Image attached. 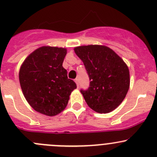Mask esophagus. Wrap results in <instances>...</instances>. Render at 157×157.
<instances>
[{"label":"esophagus","mask_w":157,"mask_h":157,"mask_svg":"<svg viewBox=\"0 0 157 157\" xmlns=\"http://www.w3.org/2000/svg\"><path fill=\"white\" fill-rule=\"evenodd\" d=\"M74 81H75V83H77V87H79V80L78 79H75V80H74Z\"/></svg>","instance_id":"1"}]
</instances>
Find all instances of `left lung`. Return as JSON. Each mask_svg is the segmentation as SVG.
<instances>
[{
	"instance_id": "obj_1",
	"label": "left lung",
	"mask_w": 157,
	"mask_h": 157,
	"mask_svg": "<svg viewBox=\"0 0 157 157\" xmlns=\"http://www.w3.org/2000/svg\"><path fill=\"white\" fill-rule=\"evenodd\" d=\"M90 78L87 90H80L90 108L98 113H109L125 98L130 86L127 64L109 47L90 45L76 47Z\"/></svg>"
}]
</instances>
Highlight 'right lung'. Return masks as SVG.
I'll return each mask as SVG.
<instances>
[{"mask_svg": "<svg viewBox=\"0 0 157 157\" xmlns=\"http://www.w3.org/2000/svg\"><path fill=\"white\" fill-rule=\"evenodd\" d=\"M66 54V48L42 46L30 54L21 65L19 79L22 91L39 113L48 116L59 114L77 88L62 66Z\"/></svg>", "mask_w": 157, "mask_h": 157, "instance_id": "obj_1", "label": "right lung"}]
</instances>
